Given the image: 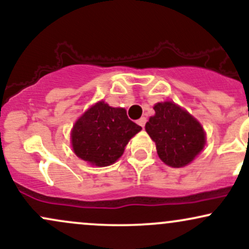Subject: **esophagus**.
<instances>
[{
	"label": "esophagus",
	"mask_w": 249,
	"mask_h": 249,
	"mask_svg": "<svg viewBox=\"0 0 249 249\" xmlns=\"http://www.w3.org/2000/svg\"><path fill=\"white\" fill-rule=\"evenodd\" d=\"M137 124L141 125L142 127H144L145 124H146V118H145V117H142L141 119H138V121H137Z\"/></svg>",
	"instance_id": "34e87169"
}]
</instances>
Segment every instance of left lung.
<instances>
[{"label": "left lung", "mask_w": 249, "mask_h": 249, "mask_svg": "<svg viewBox=\"0 0 249 249\" xmlns=\"http://www.w3.org/2000/svg\"><path fill=\"white\" fill-rule=\"evenodd\" d=\"M156 115L145 125L156 142L157 153L165 164L182 167L190 164L205 146V132L200 123L172 102L154 105Z\"/></svg>", "instance_id": "left-lung-1"}]
</instances>
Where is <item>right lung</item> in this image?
<instances>
[{
	"instance_id": "1",
	"label": "right lung",
	"mask_w": 249,
	"mask_h": 249,
	"mask_svg": "<svg viewBox=\"0 0 249 249\" xmlns=\"http://www.w3.org/2000/svg\"><path fill=\"white\" fill-rule=\"evenodd\" d=\"M142 130L128 119L126 110L99 102L76 122L71 131L73 151L83 160L103 167L113 164L128 141Z\"/></svg>"
}]
</instances>
